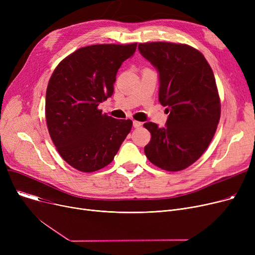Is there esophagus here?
Returning a JSON list of instances; mask_svg holds the SVG:
<instances>
[{
    "instance_id": "34e87169",
    "label": "esophagus",
    "mask_w": 255,
    "mask_h": 255,
    "mask_svg": "<svg viewBox=\"0 0 255 255\" xmlns=\"http://www.w3.org/2000/svg\"><path fill=\"white\" fill-rule=\"evenodd\" d=\"M141 126V123L140 122H138V121H133V127L134 128H138V127H140Z\"/></svg>"
}]
</instances>
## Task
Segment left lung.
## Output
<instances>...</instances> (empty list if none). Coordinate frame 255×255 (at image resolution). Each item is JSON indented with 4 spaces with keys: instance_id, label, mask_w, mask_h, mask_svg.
I'll return each instance as SVG.
<instances>
[{
    "instance_id": "1",
    "label": "left lung",
    "mask_w": 255,
    "mask_h": 255,
    "mask_svg": "<svg viewBox=\"0 0 255 255\" xmlns=\"http://www.w3.org/2000/svg\"><path fill=\"white\" fill-rule=\"evenodd\" d=\"M139 52L159 72V102L166 106V126L144 123L151 140L150 161L168 171L190 166L202 156L220 120V98L213 70L204 55L187 44L139 43Z\"/></svg>"
}]
</instances>
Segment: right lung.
I'll return each instance as SVG.
<instances>
[{
	"instance_id": "add662e5",
	"label": "right lung",
	"mask_w": 255,
	"mask_h": 255,
	"mask_svg": "<svg viewBox=\"0 0 255 255\" xmlns=\"http://www.w3.org/2000/svg\"><path fill=\"white\" fill-rule=\"evenodd\" d=\"M137 43L96 44L66 57L52 72L46 89L45 118L50 138L65 161L93 172L109 165L132 127L98 110L114 93L122 63Z\"/></svg>"
}]
</instances>
